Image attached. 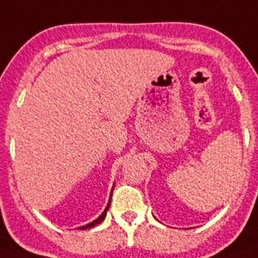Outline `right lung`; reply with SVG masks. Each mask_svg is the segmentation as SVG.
Returning <instances> with one entry per match:
<instances>
[{"mask_svg": "<svg viewBox=\"0 0 258 258\" xmlns=\"http://www.w3.org/2000/svg\"><path fill=\"white\" fill-rule=\"evenodd\" d=\"M111 192H113V191H111ZM110 199H111V197H110ZM109 207H110V201H109V204H107V207H106V209L104 210V213H102L101 216L98 217V218L96 219V221H93V222L89 223V225H87V226H82V227H80V228H82V230H86V228L93 227V226H95V225H98V223H101L102 221H104V219H105V217H106V212H107V209H109Z\"/></svg>", "mask_w": 258, "mask_h": 258, "instance_id": "obj_1", "label": "right lung"}]
</instances>
